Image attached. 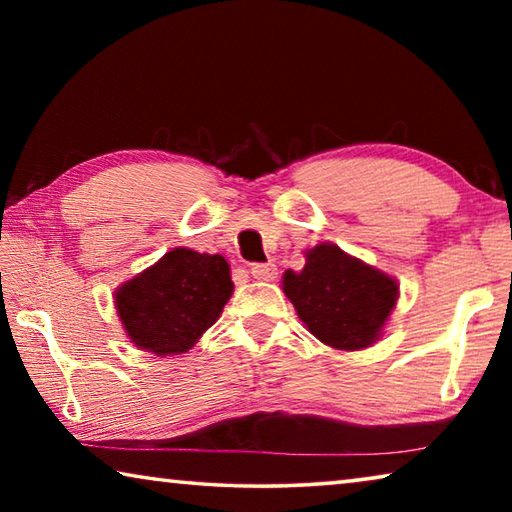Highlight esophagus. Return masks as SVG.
I'll return each mask as SVG.
<instances>
[{
  "mask_svg": "<svg viewBox=\"0 0 512 512\" xmlns=\"http://www.w3.org/2000/svg\"><path fill=\"white\" fill-rule=\"evenodd\" d=\"M250 273H253L255 280L271 282V280H275L277 268H275V264H273V262H266V264H253V266H250Z\"/></svg>",
  "mask_w": 512,
  "mask_h": 512,
  "instance_id": "34e87169",
  "label": "esophagus"
}]
</instances>
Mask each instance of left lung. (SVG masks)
<instances>
[{"mask_svg":"<svg viewBox=\"0 0 512 512\" xmlns=\"http://www.w3.org/2000/svg\"><path fill=\"white\" fill-rule=\"evenodd\" d=\"M282 291L320 343L348 352L379 341L400 298L393 275L329 241L305 250L302 271H284Z\"/></svg>","mask_w":512,"mask_h":512,"instance_id":"1","label":"left lung"}]
</instances>
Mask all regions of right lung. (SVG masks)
<instances>
[{"instance_id":"add662e5","label":"right lung","mask_w":512,"mask_h":512,"mask_svg":"<svg viewBox=\"0 0 512 512\" xmlns=\"http://www.w3.org/2000/svg\"><path fill=\"white\" fill-rule=\"evenodd\" d=\"M235 284L223 255L173 248L115 289L124 332L140 350L173 357L192 350L219 320Z\"/></svg>"}]
</instances>
